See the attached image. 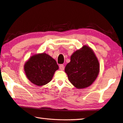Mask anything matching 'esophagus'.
Listing matches in <instances>:
<instances>
[{"mask_svg":"<svg viewBox=\"0 0 123 123\" xmlns=\"http://www.w3.org/2000/svg\"><path fill=\"white\" fill-rule=\"evenodd\" d=\"M64 68H65V67H64V65H63V64H60V65H59V68L60 70H62V71L64 70Z\"/></svg>","mask_w":123,"mask_h":123,"instance_id":"34e87169","label":"esophagus"}]
</instances>
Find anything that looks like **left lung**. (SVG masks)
<instances>
[{"mask_svg":"<svg viewBox=\"0 0 123 123\" xmlns=\"http://www.w3.org/2000/svg\"><path fill=\"white\" fill-rule=\"evenodd\" d=\"M65 71L69 81L77 89H84L91 85L99 72V64L90 47L83 46L71 57Z\"/></svg>","mask_w":123,"mask_h":123,"instance_id":"1","label":"left lung"}]
</instances>
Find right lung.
I'll return each instance as SVG.
<instances>
[{"label": "right lung", "instance_id": "right-lung-1", "mask_svg": "<svg viewBox=\"0 0 123 123\" xmlns=\"http://www.w3.org/2000/svg\"><path fill=\"white\" fill-rule=\"evenodd\" d=\"M58 68L55 60L45 53L32 56L24 65L27 78L38 86L49 83Z\"/></svg>", "mask_w": 123, "mask_h": 123}]
</instances>
